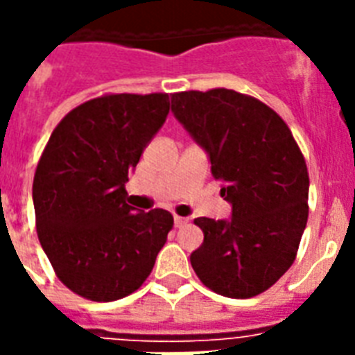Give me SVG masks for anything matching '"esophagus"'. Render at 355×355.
<instances>
[{"label": "esophagus", "mask_w": 355, "mask_h": 355, "mask_svg": "<svg viewBox=\"0 0 355 355\" xmlns=\"http://www.w3.org/2000/svg\"><path fill=\"white\" fill-rule=\"evenodd\" d=\"M173 221H175V227L177 228H182L188 225V219H186V217H180V216L173 217Z\"/></svg>", "instance_id": "1"}]
</instances>
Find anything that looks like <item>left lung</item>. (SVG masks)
Masks as SVG:
<instances>
[{
  "mask_svg": "<svg viewBox=\"0 0 355 355\" xmlns=\"http://www.w3.org/2000/svg\"><path fill=\"white\" fill-rule=\"evenodd\" d=\"M171 112L205 149L232 206L230 219H195L205 241L191 267L223 297H256L291 267L308 223L302 153L275 110L234 90L173 94Z\"/></svg>",
  "mask_w": 355,
  "mask_h": 355,
  "instance_id": "left-lung-1",
  "label": "left lung"
}]
</instances>
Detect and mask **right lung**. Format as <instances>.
I'll use <instances>...</instances> for the list:
<instances>
[{
    "label": "right lung",
    "mask_w": 355,
    "mask_h": 355,
    "mask_svg": "<svg viewBox=\"0 0 355 355\" xmlns=\"http://www.w3.org/2000/svg\"><path fill=\"white\" fill-rule=\"evenodd\" d=\"M167 114V94L97 97L47 141L33 182L36 232L60 282L80 297L134 293L166 245L173 216L127 205L125 182Z\"/></svg>",
    "instance_id": "obj_1"
}]
</instances>
